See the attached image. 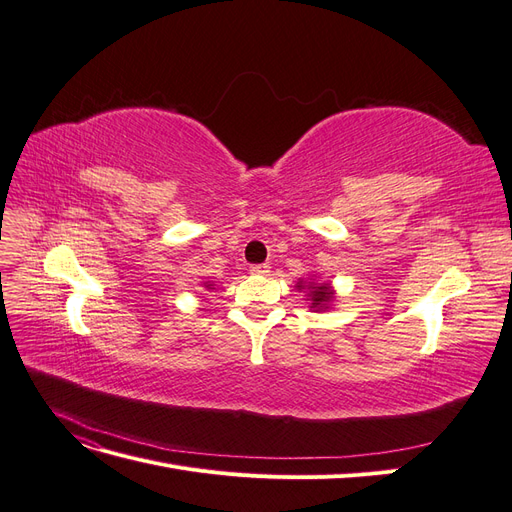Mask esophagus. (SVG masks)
I'll return each instance as SVG.
<instances>
[{
	"label": "esophagus",
	"instance_id": "34e87169",
	"mask_svg": "<svg viewBox=\"0 0 512 512\" xmlns=\"http://www.w3.org/2000/svg\"><path fill=\"white\" fill-rule=\"evenodd\" d=\"M250 271H252L254 275H267V273H269V265H252Z\"/></svg>",
	"mask_w": 512,
	"mask_h": 512
}]
</instances>
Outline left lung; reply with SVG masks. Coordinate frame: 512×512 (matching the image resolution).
I'll list each match as a JSON object with an SVG mask.
<instances>
[{
  "label": "left lung",
  "mask_w": 512,
  "mask_h": 512,
  "mask_svg": "<svg viewBox=\"0 0 512 512\" xmlns=\"http://www.w3.org/2000/svg\"><path fill=\"white\" fill-rule=\"evenodd\" d=\"M294 288L305 294V301L309 303V309L316 314L329 312V309H333V305L337 301L335 286L327 280H320V277H316V275L299 277V282L294 284Z\"/></svg>",
  "instance_id": "1"
}]
</instances>
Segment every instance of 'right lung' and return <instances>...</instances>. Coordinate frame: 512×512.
I'll use <instances>...</instances> for the list:
<instances>
[{
    "mask_svg": "<svg viewBox=\"0 0 512 512\" xmlns=\"http://www.w3.org/2000/svg\"><path fill=\"white\" fill-rule=\"evenodd\" d=\"M203 288H205L207 292H211V290H215V284H213L211 280H205V282H203Z\"/></svg>",
    "mask_w": 512,
    "mask_h": 512,
    "instance_id": "right-lung-1",
    "label": "right lung"
}]
</instances>
